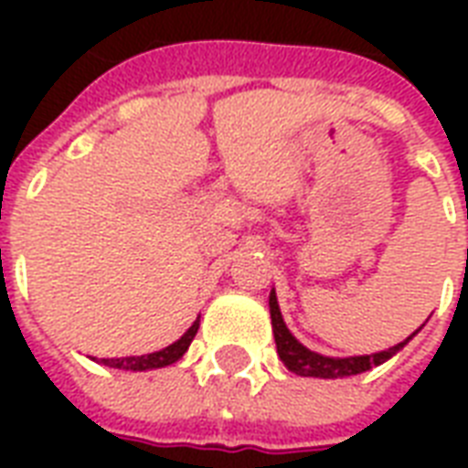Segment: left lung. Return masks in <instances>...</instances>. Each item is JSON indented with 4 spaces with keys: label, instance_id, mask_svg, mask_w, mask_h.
<instances>
[{
    "label": "left lung",
    "instance_id": "8db88e82",
    "mask_svg": "<svg viewBox=\"0 0 468 468\" xmlns=\"http://www.w3.org/2000/svg\"><path fill=\"white\" fill-rule=\"evenodd\" d=\"M270 313H271V327H274V342H277L279 359L286 364V369L299 374V377H315V378H342V377H355L362 371H369L371 367L384 364L386 359H391L396 352L406 347L408 342L415 337V330L410 337L399 342L396 347H388L384 352H374V355H362V356H325L318 352H311L303 347L286 327L282 311H279L277 293H270Z\"/></svg>",
    "mask_w": 468,
    "mask_h": 468
}]
</instances>
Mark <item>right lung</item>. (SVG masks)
Segmentation results:
<instances>
[{"label":"right lung","mask_w":468,"mask_h":468,"mask_svg":"<svg viewBox=\"0 0 468 468\" xmlns=\"http://www.w3.org/2000/svg\"><path fill=\"white\" fill-rule=\"evenodd\" d=\"M198 330V318L194 320V325L186 330V333L179 337L176 342H172L169 347L160 349V352H153V355H141V356H116V359H99V364L104 367H112V369H126V371H145V369H160V367H169L175 364L176 359H182L184 352L189 349L191 340Z\"/></svg>","instance_id":"right-lung-1"}]
</instances>
